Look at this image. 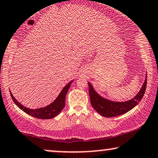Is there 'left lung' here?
I'll use <instances>...</instances> for the list:
<instances>
[{"mask_svg":"<svg viewBox=\"0 0 158 158\" xmlns=\"http://www.w3.org/2000/svg\"><path fill=\"white\" fill-rule=\"evenodd\" d=\"M89 89V96L91 104L94 109L101 115L106 118L119 116L130 111L139 102L142 100L143 96L146 91L147 77L143 83V85L136 97L126 102H112L104 99L102 96L99 95L97 92L94 89V87L89 82H88Z\"/></svg>","mask_w":158,"mask_h":158,"instance_id":"1","label":"left lung"}]
</instances>
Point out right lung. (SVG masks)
<instances>
[{
    "label": "right lung",
    "mask_w": 158,
    "mask_h": 158,
    "mask_svg": "<svg viewBox=\"0 0 158 158\" xmlns=\"http://www.w3.org/2000/svg\"><path fill=\"white\" fill-rule=\"evenodd\" d=\"M73 82V81L69 82L68 84H67L63 88V89L61 90V91L59 94L58 97H57L56 99L52 104L45 106V107L39 108V109L33 110L26 107V106H24L20 104L14 97L13 94H11V91H10V94H11V97L16 105L19 108H20L22 111L26 112L27 114H30V115L32 117H35L36 118H38V119H52V118L56 117L57 114H59V112L64 109L65 106V97H66V94Z\"/></svg>",
    "instance_id": "right-lung-1"
}]
</instances>
